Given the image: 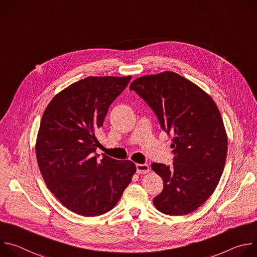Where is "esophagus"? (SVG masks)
I'll use <instances>...</instances> for the list:
<instances>
[{"label": "esophagus", "mask_w": 257, "mask_h": 257, "mask_svg": "<svg viewBox=\"0 0 257 257\" xmlns=\"http://www.w3.org/2000/svg\"><path fill=\"white\" fill-rule=\"evenodd\" d=\"M136 170H137V173L139 175H142V174H148L151 169H150V166L146 165V164H137L136 165Z\"/></svg>", "instance_id": "obj_1"}]
</instances>
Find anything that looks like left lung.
I'll return each mask as SVG.
<instances>
[{
	"label": "left lung",
	"instance_id": "obj_1",
	"mask_svg": "<svg viewBox=\"0 0 257 257\" xmlns=\"http://www.w3.org/2000/svg\"><path fill=\"white\" fill-rule=\"evenodd\" d=\"M135 90L173 136V166L152 164L164 189L154 198L158 210L184 215L201 206L213 193L224 171L228 137L213 99L199 86L166 71L135 79Z\"/></svg>",
	"mask_w": 257,
	"mask_h": 257
}]
</instances>
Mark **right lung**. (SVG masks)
<instances>
[{
	"mask_svg": "<svg viewBox=\"0 0 257 257\" xmlns=\"http://www.w3.org/2000/svg\"><path fill=\"white\" fill-rule=\"evenodd\" d=\"M130 80L86 77L56 94L45 109L35 144L40 171L50 191L77 214L113 209L136 172L131 161L95 155L107 109Z\"/></svg>",
	"mask_w": 257,
	"mask_h": 257,
	"instance_id": "right-lung-1",
	"label": "right lung"
}]
</instances>
